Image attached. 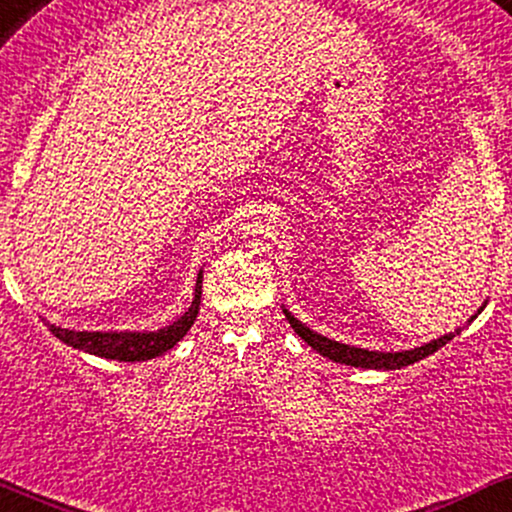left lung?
I'll use <instances>...</instances> for the list:
<instances>
[{"mask_svg":"<svg viewBox=\"0 0 512 512\" xmlns=\"http://www.w3.org/2000/svg\"><path fill=\"white\" fill-rule=\"evenodd\" d=\"M284 315H286V320H289V325L293 327V332H296L298 337L303 339V342H308V346H313L317 354L330 358V361L346 363V366H356V368H378V370L404 368V366H409V363H416V361H421V358L431 356L433 351H438L440 346H445L452 337H455V332H450V334H443V337L433 339V342H428L424 346H416V349H411V351L385 354V351L358 349V346L339 344V342H334V339L322 337V334L313 332L310 327L301 325V320H296V317H293L286 308H284ZM474 317H477V315H474ZM474 317H472V320H474ZM472 320H469V322H472Z\"/></svg>","mask_w":512,"mask_h":512,"instance_id":"1","label":"left lung"}]
</instances>
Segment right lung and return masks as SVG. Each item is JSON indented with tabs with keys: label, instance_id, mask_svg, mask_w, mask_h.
Returning a JSON list of instances; mask_svg holds the SVG:
<instances>
[{
	"label": "right lung",
	"instance_id": "obj_1",
	"mask_svg": "<svg viewBox=\"0 0 512 512\" xmlns=\"http://www.w3.org/2000/svg\"><path fill=\"white\" fill-rule=\"evenodd\" d=\"M199 303H202V272L197 274V286H195V298H192L190 308L182 313L173 325L163 327L156 332H74V330H62V327L48 322L50 332L64 344L74 346V349L86 351V354L101 356V358H113V361H149L166 354L168 349H173L175 344L185 337L187 330L195 325Z\"/></svg>",
	"mask_w": 512,
	"mask_h": 512
}]
</instances>
